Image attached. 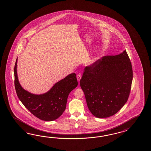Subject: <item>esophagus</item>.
Here are the masks:
<instances>
[{"label":"esophagus","mask_w":151,"mask_h":151,"mask_svg":"<svg viewBox=\"0 0 151 151\" xmlns=\"http://www.w3.org/2000/svg\"><path fill=\"white\" fill-rule=\"evenodd\" d=\"M77 80L78 81H81V74H78L77 76Z\"/></svg>","instance_id":"esophagus-1"}]
</instances>
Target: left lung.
<instances>
[{
    "label": "left lung",
    "mask_w": 151,
    "mask_h": 151,
    "mask_svg": "<svg viewBox=\"0 0 151 151\" xmlns=\"http://www.w3.org/2000/svg\"><path fill=\"white\" fill-rule=\"evenodd\" d=\"M132 80V66L126 50L103 56L86 67L80 85L92 114L105 118L118 112L128 99Z\"/></svg>",
    "instance_id": "obj_1"
}]
</instances>
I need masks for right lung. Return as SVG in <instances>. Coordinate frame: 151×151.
Returning a JSON list of instances; mask_svg holds the SVG:
<instances>
[{"label":"right lung","mask_w":151,"mask_h":151,"mask_svg":"<svg viewBox=\"0 0 151 151\" xmlns=\"http://www.w3.org/2000/svg\"><path fill=\"white\" fill-rule=\"evenodd\" d=\"M14 67V86L18 97L25 107L39 119L52 121L59 118L66 107L68 95L78 85L76 74H70L57 82L51 89L42 95L32 94L25 90L19 84Z\"/></svg>","instance_id":"1"}]
</instances>
